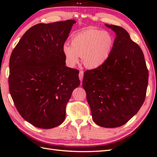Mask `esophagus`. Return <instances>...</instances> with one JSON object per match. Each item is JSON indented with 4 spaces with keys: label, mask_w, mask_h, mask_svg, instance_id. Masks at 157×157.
Segmentation results:
<instances>
[{
    "label": "esophagus",
    "mask_w": 157,
    "mask_h": 157,
    "mask_svg": "<svg viewBox=\"0 0 157 157\" xmlns=\"http://www.w3.org/2000/svg\"><path fill=\"white\" fill-rule=\"evenodd\" d=\"M83 77H84V71H79V79H80V81H81V84L82 82Z\"/></svg>",
    "instance_id": "1"
}]
</instances>
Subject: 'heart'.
Segmentation results:
<instances>
[{
    "instance_id": "b5f03b06",
    "label": "heart",
    "mask_w": 157,
    "mask_h": 157,
    "mask_svg": "<svg viewBox=\"0 0 157 157\" xmlns=\"http://www.w3.org/2000/svg\"><path fill=\"white\" fill-rule=\"evenodd\" d=\"M113 36L107 31L86 29L76 34L71 40V45L64 44L63 52L66 62L74 67L82 57L88 69H97L105 64L111 55L113 47Z\"/></svg>"
}]
</instances>
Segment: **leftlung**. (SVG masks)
<instances>
[{
	"mask_svg": "<svg viewBox=\"0 0 157 157\" xmlns=\"http://www.w3.org/2000/svg\"><path fill=\"white\" fill-rule=\"evenodd\" d=\"M105 25L116 35L111 55L103 65L84 72L82 85L94 122L115 128L127 123L143 105L148 71L142 50L127 30Z\"/></svg>",
	"mask_w": 157,
	"mask_h": 157,
	"instance_id": "1",
	"label": "left lung"
}]
</instances>
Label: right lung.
Here are the masks:
<instances>
[{"label":"right lung","instance_id":"obj_1","mask_svg":"<svg viewBox=\"0 0 157 157\" xmlns=\"http://www.w3.org/2000/svg\"><path fill=\"white\" fill-rule=\"evenodd\" d=\"M38 24L24 33L9 60V86L18 112L41 128L62 124L66 105L80 84L79 71L65 66L63 46L73 24Z\"/></svg>","mask_w":157,"mask_h":157}]
</instances>
